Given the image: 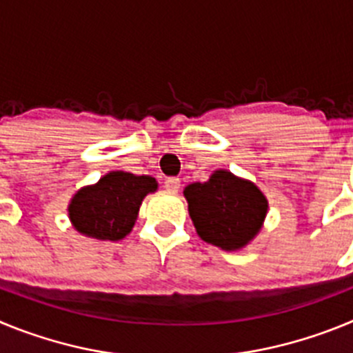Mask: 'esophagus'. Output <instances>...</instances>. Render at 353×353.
<instances>
[{"label": "esophagus", "instance_id": "1", "mask_svg": "<svg viewBox=\"0 0 353 353\" xmlns=\"http://www.w3.org/2000/svg\"><path fill=\"white\" fill-rule=\"evenodd\" d=\"M164 189H166L168 192H179L180 180L174 179V176H171V179H168L166 182H164Z\"/></svg>", "mask_w": 353, "mask_h": 353}]
</instances>
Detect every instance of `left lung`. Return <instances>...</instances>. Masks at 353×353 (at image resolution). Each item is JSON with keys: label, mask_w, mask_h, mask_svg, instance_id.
Masks as SVG:
<instances>
[{"label": "left lung", "mask_w": 353, "mask_h": 353, "mask_svg": "<svg viewBox=\"0 0 353 353\" xmlns=\"http://www.w3.org/2000/svg\"><path fill=\"white\" fill-rule=\"evenodd\" d=\"M183 196L199 239L224 251L251 244L269 212L263 192L228 170H215L203 183H189Z\"/></svg>", "instance_id": "obj_1"}]
</instances>
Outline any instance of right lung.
Masks as SVG:
<instances>
[{
    "instance_id": "1",
    "label": "right lung",
    "mask_w": 353,
    "mask_h": 353,
    "mask_svg": "<svg viewBox=\"0 0 353 353\" xmlns=\"http://www.w3.org/2000/svg\"><path fill=\"white\" fill-rule=\"evenodd\" d=\"M157 187V180L148 174L109 171L72 196L68 219L81 235L117 242L132 232L143 199Z\"/></svg>"
}]
</instances>
